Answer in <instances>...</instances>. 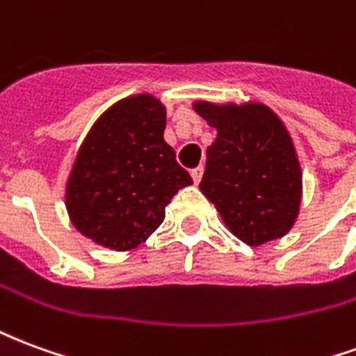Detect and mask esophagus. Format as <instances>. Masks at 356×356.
I'll return each instance as SVG.
<instances>
[{"mask_svg": "<svg viewBox=\"0 0 356 356\" xmlns=\"http://www.w3.org/2000/svg\"><path fill=\"white\" fill-rule=\"evenodd\" d=\"M202 173H204V168H202V165H198V168H194V170L191 171V175H193V181H194V183H196V185L200 183Z\"/></svg>", "mask_w": 356, "mask_h": 356, "instance_id": "34e87169", "label": "esophagus"}]
</instances>
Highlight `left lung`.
Here are the masks:
<instances>
[{
  "instance_id": "obj_1",
  "label": "left lung",
  "mask_w": 356,
  "mask_h": 356,
  "mask_svg": "<svg viewBox=\"0 0 356 356\" xmlns=\"http://www.w3.org/2000/svg\"><path fill=\"white\" fill-rule=\"evenodd\" d=\"M193 106L217 129L206 150L202 194L248 246L282 238L301 204V168L282 120L261 102Z\"/></svg>"
}]
</instances>
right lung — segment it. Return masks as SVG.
Segmentation results:
<instances>
[{
    "label": "right lung",
    "instance_id": "right-lung-1",
    "mask_svg": "<svg viewBox=\"0 0 356 356\" xmlns=\"http://www.w3.org/2000/svg\"><path fill=\"white\" fill-rule=\"evenodd\" d=\"M165 106L148 93L112 104L89 129L66 183V209L78 231L116 252L133 250L162 225L188 171L163 140Z\"/></svg>",
    "mask_w": 356,
    "mask_h": 356
}]
</instances>
